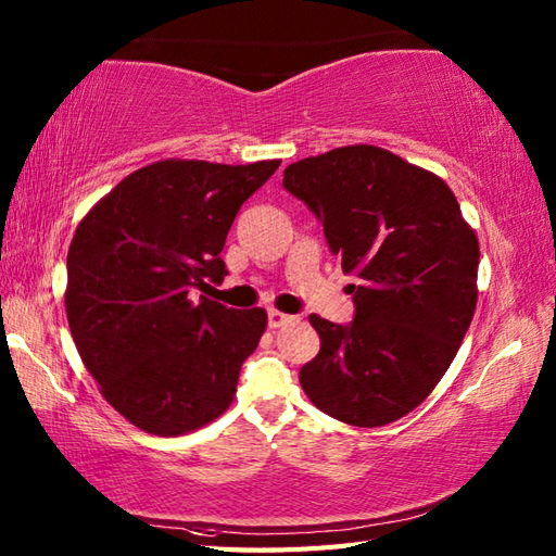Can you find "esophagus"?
<instances>
[{"instance_id":"obj_1","label":"esophagus","mask_w":556,"mask_h":556,"mask_svg":"<svg viewBox=\"0 0 556 556\" xmlns=\"http://www.w3.org/2000/svg\"><path fill=\"white\" fill-rule=\"evenodd\" d=\"M299 317L296 315H287V313H279V311H269L267 313V325L271 329H279V327H287L291 323H296Z\"/></svg>"}]
</instances>
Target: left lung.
<instances>
[{"label": "left lung", "mask_w": 556, "mask_h": 556, "mask_svg": "<svg viewBox=\"0 0 556 556\" xmlns=\"http://www.w3.org/2000/svg\"><path fill=\"white\" fill-rule=\"evenodd\" d=\"M285 188L323 222L356 315H311L320 353L299 380L313 404L356 428L404 418L442 380L473 320L480 248L440 176L375 146L285 169Z\"/></svg>", "instance_id": "8db88e82"}]
</instances>
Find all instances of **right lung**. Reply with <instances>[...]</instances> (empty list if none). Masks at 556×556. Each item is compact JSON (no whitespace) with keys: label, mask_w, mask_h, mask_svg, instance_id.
<instances>
[{"label":"right lung","mask_w":556,"mask_h":556,"mask_svg":"<svg viewBox=\"0 0 556 556\" xmlns=\"http://www.w3.org/2000/svg\"><path fill=\"white\" fill-rule=\"evenodd\" d=\"M279 160H162L128 174L80 219L66 257L71 337L102 396L160 437L203 428L229 408L263 308L207 299L236 212Z\"/></svg>","instance_id":"1"}]
</instances>
